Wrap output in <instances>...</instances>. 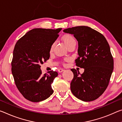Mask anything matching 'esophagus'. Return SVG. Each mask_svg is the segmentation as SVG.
I'll return each mask as SVG.
<instances>
[{
  "mask_svg": "<svg viewBox=\"0 0 122 122\" xmlns=\"http://www.w3.org/2000/svg\"><path fill=\"white\" fill-rule=\"evenodd\" d=\"M63 71H64V69H62V68H59V69H58V71H59V73L62 72Z\"/></svg>",
  "mask_w": 122,
  "mask_h": 122,
  "instance_id": "34e87169",
  "label": "esophagus"
}]
</instances>
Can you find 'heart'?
Listing matches in <instances>:
<instances>
[{
  "mask_svg": "<svg viewBox=\"0 0 122 122\" xmlns=\"http://www.w3.org/2000/svg\"><path fill=\"white\" fill-rule=\"evenodd\" d=\"M62 40L66 46H68L71 43L75 42V40L74 38H73V37L71 36V35H65L63 36L62 37ZM54 47V43H53L51 46V51H53Z\"/></svg>",
  "mask_w": 122,
  "mask_h": 122,
  "instance_id": "1",
  "label": "heart"
}]
</instances>
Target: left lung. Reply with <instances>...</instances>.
<instances>
[{
    "instance_id": "left-lung-1",
    "label": "left lung",
    "mask_w": 122,
    "mask_h": 122,
    "mask_svg": "<svg viewBox=\"0 0 122 122\" xmlns=\"http://www.w3.org/2000/svg\"><path fill=\"white\" fill-rule=\"evenodd\" d=\"M63 31L73 35L78 41L79 57L75 62L84 69L82 74L71 69L74 74L71 91L82 101H93L105 91L112 73L113 59L109 44L103 35L88 26L73 27Z\"/></svg>"
}]
</instances>
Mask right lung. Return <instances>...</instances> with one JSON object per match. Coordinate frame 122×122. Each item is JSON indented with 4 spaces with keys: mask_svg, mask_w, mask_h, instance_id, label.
I'll use <instances>...</instances> for the list:
<instances>
[{
    "mask_svg": "<svg viewBox=\"0 0 122 122\" xmlns=\"http://www.w3.org/2000/svg\"><path fill=\"white\" fill-rule=\"evenodd\" d=\"M62 30L36 28L30 30L17 42L11 63L12 73L19 91L26 99L39 102L53 93L51 84L56 71L42 74L41 64L49 59L51 46Z\"/></svg>",
    "mask_w": 122,
    "mask_h": 122,
    "instance_id": "right-lung-1",
    "label": "right lung"
}]
</instances>
